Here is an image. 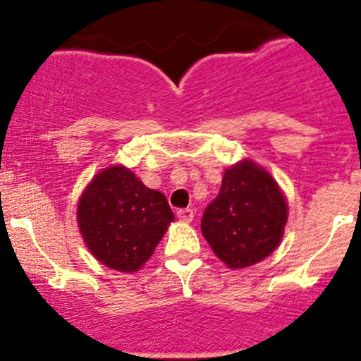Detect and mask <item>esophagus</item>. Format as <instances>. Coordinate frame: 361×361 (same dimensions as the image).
Segmentation results:
<instances>
[{
    "label": "esophagus",
    "instance_id": "obj_1",
    "mask_svg": "<svg viewBox=\"0 0 361 361\" xmlns=\"http://www.w3.org/2000/svg\"><path fill=\"white\" fill-rule=\"evenodd\" d=\"M178 214V220L180 221H192L194 220V209H178L176 211Z\"/></svg>",
    "mask_w": 361,
    "mask_h": 361
}]
</instances>
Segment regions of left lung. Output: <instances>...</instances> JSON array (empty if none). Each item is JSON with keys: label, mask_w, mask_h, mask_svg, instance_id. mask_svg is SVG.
Instances as JSON below:
<instances>
[{"label": "left lung", "mask_w": 361, "mask_h": 361, "mask_svg": "<svg viewBox=\"0 0 361 361\" xmlns=\"http://www.w3.org/2000/svg\"><path fill=\"white\" fill-rule=\"evenodd\" d=\"M286 218L288 206L278 183L246 160L224 173L220 192L204 209L201 231L221 262L243 269L278 248Z\"/></svg>", "instance_id": "1"}]
</instances>
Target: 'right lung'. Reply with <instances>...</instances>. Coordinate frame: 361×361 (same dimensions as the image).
Returning <instances> with one entry per match:
<instances>
[{"mask_svg":"<svg viewBox=\"0 0 361 361\" xmlns=\"http://www.w3.org/2000/svg\"><path fill=\"white\" fill-rule=\"evenodd\" d=\"M173 220L166 195L145 187L122 166L97 174L78 204L87 248L101 264L120 272L137 271Z\"/></svg>","mask_w":361,"mask_h":361,"instance_id":"obj_1","label":"right lung"}]
</instances>
